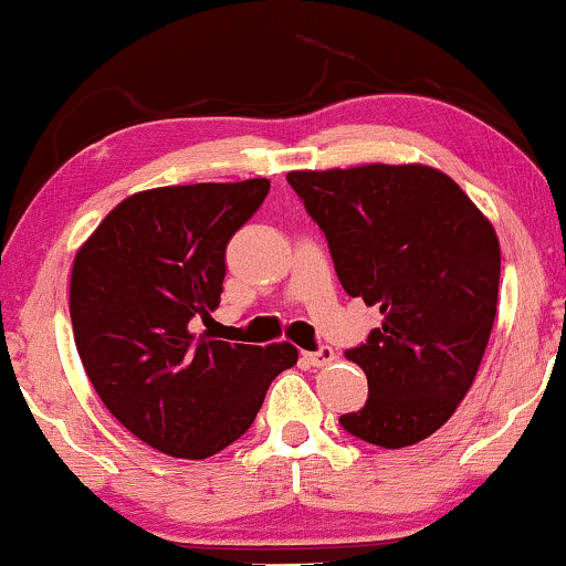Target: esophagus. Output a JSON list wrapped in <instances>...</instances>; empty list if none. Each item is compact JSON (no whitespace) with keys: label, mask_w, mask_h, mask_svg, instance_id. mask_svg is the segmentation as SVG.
Instances as JSON below:
<instances>
[{"label":"esophagus","mask_w":566,"mask_h":566,"mask_svg":"<svg viewBox=\"0 0 566 566\" xmlns=\"http://www.w3.org/2000/svg\"><path fill=\"white\" fill-rule=\"evenodd\" d=\"M303 357H305L307 366L324 368V366H328V363L336 360V353L332 347H321V349H316V353H303Z\"/></svg>","instance_id":"esophagus-1"}]
</instances>
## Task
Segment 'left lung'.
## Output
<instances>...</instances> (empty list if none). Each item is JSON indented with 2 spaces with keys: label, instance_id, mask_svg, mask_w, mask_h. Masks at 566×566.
I'll list each match as a JSON object with an SVG mask.
<instances>
[{
  "label": "left lung",
  "instance_id": "obj_1",
  "mask_svg": "<svg viewBox=\"0 0 566 566\" xmlns=\"http://www.w3.org/2000/svg\"><path fill=\"white\" fill-rule=\"evenodd\" d=\"M287 182L326 234L347 295L384 316L345 353L366 370L368 399L342 428L384 449L428 439L473 386L496 318L491 221L426 164L290 171Z\"/></svg>",
  "mask_w": 566,
  "mask_h": 566
}]
</instances>
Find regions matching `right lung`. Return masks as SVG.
Here are the masks:
<instances>
[{"instance_id":"right-lung-1","label":"right lung","mask_w":566,"mask_h":566,"mask_svg":"<svg viewBox=\"0 0 566 566\" xmlns=\"http://www.w3.org/2000/svg\"><path fill=\"white\" fill-rule=\"evenodd\" d=\"M269 188L259 177L135 192L75 253L70 318L85 374L127 431L169 457L206 460L238 441L297 363L290 342L192 334L219 307L227 242Z\"/></svg>"}]
</instances>
